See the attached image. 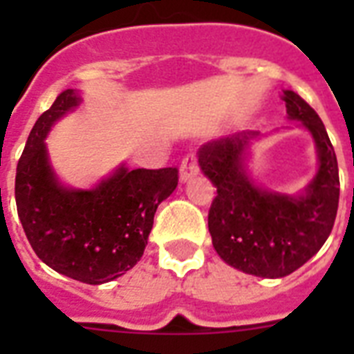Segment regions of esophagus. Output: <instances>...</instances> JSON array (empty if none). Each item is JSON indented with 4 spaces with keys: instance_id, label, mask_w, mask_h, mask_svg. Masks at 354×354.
Returning <instances> with one entry per match:
<instances>
[{
    "instance_id": "esophagus-1",
    "label": "esophagus",
    "mask_w": 354,
    "mask_h": 354,
    "mask_svg": "<svg viewBox=\"0 0 354 354\" xmlns=\"http://www.w3.org/2000/svg\"><path fill=\"white\" fill-rule=\"evenodd\" d=\"M194 174H198V163H196L194 154H187L180 165V182H187L189 178H193Z\"/></svg>"
}]
</instances>
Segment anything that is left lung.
Masks as SVG:
<instances>
[{"instance_id": "obj_1", "label": "left lung", "mask_w": 354, "mask_h": 354, "mask_svg": "<svg viewBox=\"0 0 354 354\" xmlns=\"http://www.w3.org/2000/svg\"><path fill=\"white\" fill-rule=\"evenodd\" d=\"M290 121L314 139L318 171L299 194L257 185L246 161L255 130L215 139L198 149V165L216 187L207 216L211 241L226 264L244 274L277 279L292 274L324 246L335 226L340 178L338 161L318 113L292 90H283Z\"/></svg>"}]
</instances>
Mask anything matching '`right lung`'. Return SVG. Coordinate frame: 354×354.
Listing matches in <instances>:
<instances>
[{"label": "right lung", "instance_id": "right-lung-1", "mask_svg": "<svg viewBox=\"0 0 354 354\" xmlns=\"http://www.w3.org/2000/svg\"><path fill=\"white\" fill-rule=\"evenodd\" d=\"M82 102L64 90L30 130L16 169V207L27 241L58 274L102 285L143 257L158 205L178 185V169L115 167L95 187L64 185L49 160L46 138L55 122Z\"/></svg>", "mask_w": 354, "mask_h": 354}]
</instances>
